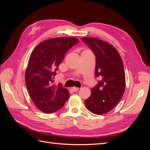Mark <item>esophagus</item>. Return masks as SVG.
I'll return each instance as SVG.
<instances>
[{"label":"esophagus","instance_id":"34e87169","mask_svg":"<svg viewBox=\"0 0 150 150\" xmlns=\"http://www.w3.org/2000/svg\"><path fill=\"white\" fill-rule=\"evenodd\" d=\"M71 90L73 92H76L78 91L79 90V88H76V87H72L71 88Z\"/></svg>","mask_w":150,"mask_h":150}]
</instances>
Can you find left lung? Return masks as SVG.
I'll use <instances>...</instances> for the list:
<instances>
[{
    "instance_id": "1",
    "label": "left lung",
    "mask_w": 150,
    "mask_h": 150,
    "mask_svg": "<svg viewBox=\"0 0 150 150\" xmlns=\"http://www.w3.org/2000/svg\"><path fill=\"white\" fill-rule=\"evenodd\" d=\"M82 40L96 56L95 76L101 79L84 101L85 105L94 114H106L115 107L125 93L123 63L112 45L94 38H83Z\"/></svg>"
}]
</instances>
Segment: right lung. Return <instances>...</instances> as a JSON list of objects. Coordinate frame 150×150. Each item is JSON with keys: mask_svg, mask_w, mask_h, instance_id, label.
<instances>
[{"mask_svg": "<svg viewBox=\"0 0 150 150\" xmlns=\"http://www.w3.org/2000/svg\"><path fill=\"white\" fill-rule=\"evenodd\" d=\"M74 38H57L40 42L32 52L25 74L29 94L35 106L50 114L60 110L69 97L61 84L55 85L54 76L66 52L78 42Z\"/></svg>", "mask_w": 150, "mask_h": 150, "instance_id": "add662e5", "label": "right lung"}]
</instances>
